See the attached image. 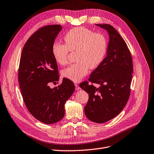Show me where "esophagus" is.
<instances>
[{"mask_svg": "<svg viewBox=\"0 0 154 154\" xmlns=\"http://www.w3.org/2000/svg\"><path fill=\"white\" fill-rule=\"evenodd\" d=\"M75 87H76V90H79L81 89V88H80V87H79L78 84H77V83H75Z\"/></svg>", "mask_w": 154, "mask_h": 154, "instance_id": "obj_1", "label": "esophagus"}]
</instances>
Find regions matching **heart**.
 Returning a JSON list of instances; mask_svg holds the SVG:
<instances>
[{
	"mask_svg": "<svg viewBox=\"0 0 154 154\" xmlns=\"http://www.w3.org/2000/svg\"><path fill=\"white\" fill-rule=\"evenodd\" d=\"M64 44L55 43L52 48L54 60L60 65L67 63V55L76 51L75 60L62 71V75L70 80L77 82L87 75L89 68L96 69L100 65L107 51V39L100 33H94L85 27L70 29L64 36Z\"/></svg>",
	"mask_w": 154,
	"mask_h": 154,
	"instance_id": "heart-1",
	"label": "heart"
}]
</instances>
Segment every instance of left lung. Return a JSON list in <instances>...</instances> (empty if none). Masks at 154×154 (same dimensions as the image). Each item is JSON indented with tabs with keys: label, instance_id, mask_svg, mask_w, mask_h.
<instances>
[{
	"label": "left lung",
	"instance_id": "left-lung-1",
	"mask_svg": "<svg viewBox=\"0 0 154 154\" xmlns=\"http://www.w3.org/2000/svg\"><path fill=\"white\" fill-rule=\"evenodd\" d=\"M107 31L109 41L106 57L91 73L88 81L99 85L96 88L84 82L79 87L89 95L85 114L97 123L114 118L125 107L130 95L133 62L125 41L110 24H95Z\"/></svg>",
	"mask_w": 154,
	"mask_h": 154
}]
</instances>
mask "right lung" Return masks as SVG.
Masks as SVG:
<instances>
[{
    "instance_id": "add662e5",
    "label": "right lung",
    "mask_w": 154,
    "mask_h": 154,
    "mask_svg": "<svg viewBox=\"0 0 154 154\" xmlns=\"http://www.w3.org/2000/svg\"><path fill=\"white\" fill-rule=\"evenodd\" d=\"M62 29L53 24L36 31L24 45L20 59L18 79L24 103L34 118L47 125L63 118L65 103L75 89L67 78H63L59 87L48 86L59 79L52 48Z\"/></svg>"
}]
</instances>
